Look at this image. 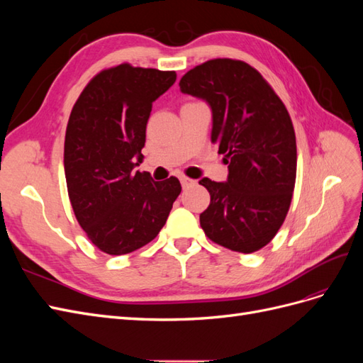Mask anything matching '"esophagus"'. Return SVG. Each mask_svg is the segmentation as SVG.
Listing matches in <instances>:
<instances>
[{
    "instance_id": "obj_1",
    "label": "esophagus",
    "mask_w": 363,
    "mask_h": 363,
    "mask_svg": "<svg viewBox=\"0 0 363 363\" xmlns=\"http://www.w3.org/2000/svg\"><path fill=\"white\" fill-rule=\"evenodd\" d=\"M180 182H182L183 188H189V186H194V184H195V180H194V179H189V177H180Z\"/></svg>"
}]
</instances>
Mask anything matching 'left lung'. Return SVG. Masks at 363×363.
Here are the masks:
<instances>
[{
	"label": "left lung",
	"mask_w": 363,
	"mask_h": 363,
	"mask_svg": "<svg viewBox=\"0 0 363 363\" xmlns=\"http://www.w3.org/2000/svg\"><path fill=\"white\" fill-rule=\"evenodd\" d=\"M180 89L211 104L212 142L228 164L225 183L200 180L211 194L201 228L218 245L255 252L277 235L295 188L296 142L288 108L242 60H207L182 77Z\"/></svg>",
	"instance_id": "8db88e82"
}]
</instances>
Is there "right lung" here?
I'll use <instances>...</instances> for the list:
<instances>
[{"label": "right lung", "instance_id": "obj_1", "mask_svg": "<svg viewBox=\"0 0 363 363\" xmlns=\"http://www.w3.org/2000/svg\"><path fill=\"white\" fill-rule=\"evenodd\" d=\"M175 79V71L121 63L98 72L71 111L63 155L69 201L87 238L107 255L151 242L182 192L179 179L155 182L133 171L144 159L152 101Z\"/></svg>", "mask_w": 363, "mask_h": 363}]
</instances>
